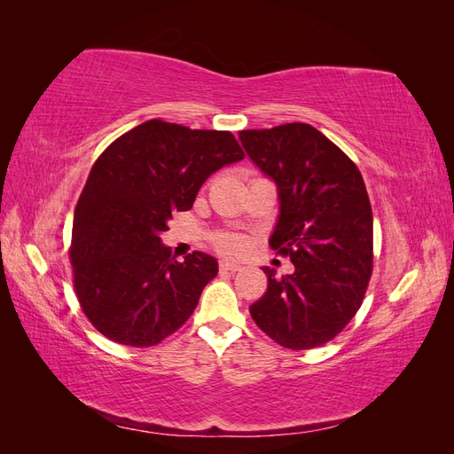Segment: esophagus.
Returning <instances> with one entry per match:
<instances>
[{
	"instance_id": "34e87169",
	"label": "esophagus",
	"mask_w": 454,
	"mask_h": 454,
	"mask_svg": "<svg viewBox=\"0 0 454 454\" xmlns=\"http://www.w3.org/2000/svg\"><path fill=\"white\" fill-rule=\"evenodd\" d=\"M242 267L239 265V263H231V261H219V270L222 272H237V270H240Z\"/></svg>"
}]
</instances>
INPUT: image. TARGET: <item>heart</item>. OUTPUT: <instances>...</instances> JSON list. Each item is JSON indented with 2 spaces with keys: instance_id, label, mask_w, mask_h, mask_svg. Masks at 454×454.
Wrapping results in <instances>:
<instances>
[{
  "instance_id": "heart-1",
  "label": "heart",
  "mask_w": 454,
  "mask_h": 454,
  "mask_svg": "<svg viewBox=\"0 0 454 454\" xmlns=\"http://www.w3.org/2000/svg\"><path fill=\"white\" fill-rule=\"evenodd\" d=\"M214 246L219 252L229 254V255H237L246 248V242L242 237L232 235V232H222V235H217L214 239Z\"/></svg>"
}]
</instances>
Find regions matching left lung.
Returning <instances> with one entry per match:
<instances>
[{"mask_svg": "<svg viewBox=\"0 0 454 454\" xmlns=\"http://www.w3.org/2000/svg\"><path fill=\"white\" fill-rule=\"evenodd\" d=\"M246 153L278 187L269 240L294 274L274 277L250 307L284 348L309 350L337 337L362 307L373 272V212L354 160L307 122L240 130Z\"/></svg>", "mask_w": 454, "mask_h": 454, "instance_id": "8db88e82", "label": "left lung"}]
</instances>
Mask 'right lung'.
Here are the masks:
<instances>
[{
	"instance_id": "add662e5",
	"label": "right lung",
	"mask_w": 454,
	"mask_h": 454,
	"mask_svg": "<svg viewBox=\"0 0 454 454\" xmlns=\"http://www.w3.org/2000/svg\"><path fill=\"white\" fill-rule=\"evenodd\" d=\"M240 159L229 130L160 119L119 136L96 159L75 206L70 261L79 305L104 337L153 347L189 320L217 261L193 252L180 263L160 235L172 212L191 210L206 177Z\"/></svg>"
}]
</instances>
